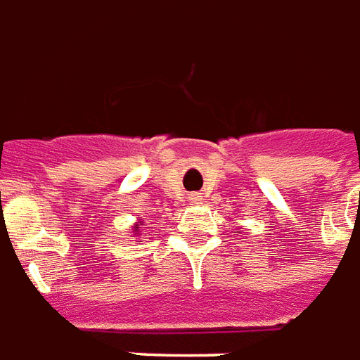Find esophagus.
Instances as JSON below:
<instances>
[{"mask_svg":"<svg viewBox=\"0 0 360 360\" xmlns=\"http://www.w3.org/2000/svg\"><path fill=\"white\" fill-rule=\"evenodd\" d=\"M199 201H201V195H198V193L190 195V203H199Z\"/></svg>","mask_w":360,"mask_h":360,"instance_id":"34e87169","label":"esophagus"}]
</instances>
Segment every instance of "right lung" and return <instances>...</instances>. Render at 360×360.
<instances>
[{
  "label": "right lung",
  "instance_id": "obj_1",
  "mask_svg": "<svg viewBox=\"0 0 360 360\" xmlns=\"http://www.w3.org/2000/svg\"><path fill=\"white\" fill-rule=\"evenodd\" d=\"M143 224H146L143 220H138V222L134 224V226H132V238H136V236H141V230H140V228L143 226Z\"/></svg>",
  "mask_w": 360,
  "mask_h": 360
}]
</instances>
